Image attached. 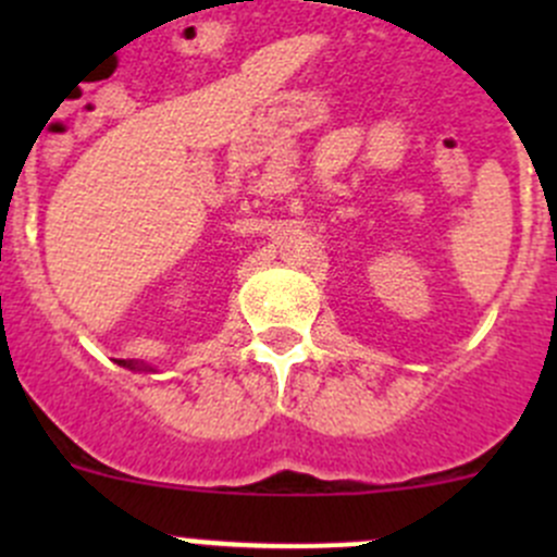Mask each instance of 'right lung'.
<instances>
[{
    "instance_id": "right-lung-1",
    "label": "right lung",
    "mask_w": 557,
    "mask_h": 557,
    "mask_svg": "<svg viewBox=\"0 0 557 557\" xmlns=\"http://www.w3.org/2000/svg\"><path fill=\"white\" fill-rule=\"evenodd\" d=\"M121 367L132 369V372H153V369H150V367H145L143 361H121Z\"/></svg>"
}]
</instances>
